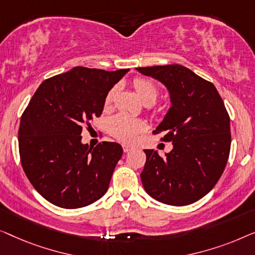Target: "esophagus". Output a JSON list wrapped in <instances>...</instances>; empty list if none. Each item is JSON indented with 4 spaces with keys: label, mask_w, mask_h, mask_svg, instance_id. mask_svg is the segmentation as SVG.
Listing matches in <instances>:
<instances>
[{
    "label": "esophagus",
    "mask_w": 255,
    "mask_h": 255,
    "mask_svg": "<svg viewBox=\"0 0 255 255\" xmlns=\"http://www.w3.org/2000/svg\"><path fill=\"white\" fill-rule=\"evenodd\" d=\"M123 149H124L125 152H129V151H130V150L134 149V146L129 145V144H123Z\"/></svg>",
    "instance_id": "esophagus-1"
}]
</instances>
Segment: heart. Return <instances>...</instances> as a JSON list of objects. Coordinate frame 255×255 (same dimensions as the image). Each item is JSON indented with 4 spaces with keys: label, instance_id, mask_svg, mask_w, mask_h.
<instances>
[{
    "label": "heart",
    "instance_id": "1",
    "mask_svg": "<svg viewBox=\"0 0 255 255\" xmlns=\"http://www.w3.org/2000/svg\"><path fill=\"white\" fill-rule=\"evenodd\" d=\"M136 92L144 104H153L158 97V88L152 81L146 78H135L132 82ZM117 88H112L107 92L104 100L106 109L112 105ZM107 130L114 138L124 143H134L138 136L146 130V124L142 119H136L124 113H118L107 121Z\"/></svg>",
    "mask_w": 255,
    "mask_h": 255
}]
</instances>
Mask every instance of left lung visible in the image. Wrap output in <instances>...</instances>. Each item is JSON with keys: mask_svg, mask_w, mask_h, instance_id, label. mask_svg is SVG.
I'll list each match as a JSON object with an SVG mask.
<instances>
[{"mask_svg": "<svg viewBox=\"0 0 255 255\" xmlns=\"http://www.w3.org/2000/svg\"><path fill=\"white\" fill-rule=\"evenodd\" d=\"M162 82L172 106L153 132L173 149L165 156L144 150L141 173L145 192L170 206H187L208 194L227 166L230 117L215 85L180 64L136 68Z\"/></svg>", "mask_w": 255, "mask_h": 255, "instance_id": "obj_1", "label": "left lung"}]
</instances>
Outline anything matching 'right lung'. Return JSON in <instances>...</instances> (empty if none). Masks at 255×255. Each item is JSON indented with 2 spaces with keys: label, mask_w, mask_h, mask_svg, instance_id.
<instances>
[{
  "label": "right lung",
  "mask_w": 255,
  "mask_h": 255,
  "mask_svg": "<svg viewBox=\"0 0 255 255\" xmlns=\"http://www.w3.org/2000/svg\"><path fill=\"white\" fill-rule=\"evenodd\" d=\"M129 69L75 67L40 84L21 114L20 163L37 192L66 209L89 206L107 192L123 156L116 142L82 144L83 127L99 118L104 100Z\"/></svg>",
  "instance_id": "1"
}]
</instances>
